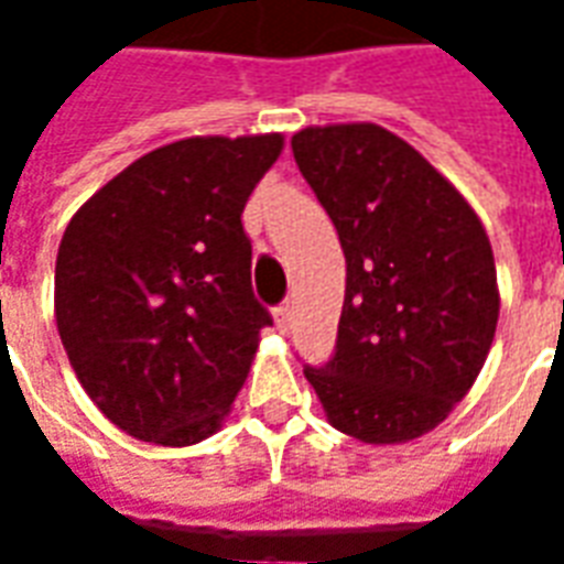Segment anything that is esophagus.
Wrapping results in <instances>:
<instances>
[{
  "mask_svg": "<svg viewBox=\"0 0 564 564\" xmlns=\"http://www.w3.org/2000/svg\"><path fill=\"white\" fill-rule=\"evenodd\" d=\"M290 319H293V311H290V305L274 307V323H278V329L281 332L290 329Z\"/></svg>",
  "mask_w": 564,
  "mask_h": 564,
  "instance_id": "esophagus-1",
  "label": "esophagus"
}]
</instances>
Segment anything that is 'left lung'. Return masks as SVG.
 Listing matches in <instances>:
<instances>
[{
	"mask_svg": "<svg viewBox=\"0 0 564 564\" xmlns=\"http://www.w3.org/2000/svg\"><path fill=\"white\" fill-rule=\"evenodd\" d=\"M299 172L338 229L347 259L338 347L307 383L338 432L408 444L462 402L498 323L496 259L456 186L378 123L307 127Z\"/></svg>",
	"mask_w": 564,
	"mask_h": 564,
	"instance_id": "8db88e82",
	"label": "left lung"
}]
</instances>
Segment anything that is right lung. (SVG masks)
I'll return each instance as SVG.
<instances>
[{"instance_id":"1","label":"right lung","mask_w":564,"mask_h":564,"mask_svg":"<svg viewBox=\"0 0 564 564\" xmlns=\"http://www.w3.org/2000/svg\"><path fill=\"white\" fill-rule=\"evenodd\" d=\"M283 135H193L144 153L68 220L54 314L96 408L160 447L210 437L271 326L241 214Z\"/></svg>"}]
</instances>
